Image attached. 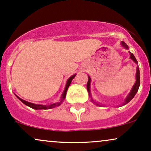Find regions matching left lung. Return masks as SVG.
Wrapping results in <instances>:
<instances>
[{
    "mask_svg": "<svg viewBox=\"0 0 151 151\" xmlns=\"http://www.w3.org/2000/svg\"><path fill=\"white\" fill-rule=\"evenodd\" d=\"M121 45H122V47H124L125 49L128 50L129 49V47H128L127 45L125 43V42L122 41V42H121ZM129 54H130V59H132V60L134 61V62L136 63L137 64H138V62H137V59H136L135 57L134 56V55L132 53H131L129 52ZM90 83H91V78L90 77V76H88V82H87V91H88V93H89V95H90L91 96V93H90ZM139 86H140V73H139V66H137V73H136V82L134 83V85H133L131 91H130L129 94H128L127 98L125 99V100H124V101L123 102V104H122V105H125V104H127V103H129V102L131 101L132 99L134 98V96L136 95V94H137V91H138L139 88ZM92 101L93 102V103H94L96 104V105L97 106H101L99 105V104L96 103V102H95L94 101V100L92 99Z\"/></svg>",
    "mask_w": 151,
    "mask_h": 151,
    "instance_id": "obj_1",
    "label": "left lung"
}]
</instances>
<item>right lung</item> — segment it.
Returning a JSON list of instances; mask_svg holds the SVG:
<instances>
[{
	"label": "right lung",
	"mask_w": 151,
	"mask_h": 151,
	"mask_svg": "<svg viewBox=\"0 0 151 151\" xmlns=\"http://www.w3.org/2000/svg\"><path fill=\"white\" fill-rule=\"evenodd\" d=\"M76 76V74H74L73 76H70V77L68 78V81H67V83L66 84V86H65V89L64 90V92H63V94L62 95H61V99H60V101L59 102H57V103H55V104H50V105H41V104H33V103H31V102H28L27 101H24V100L22 99L19 98V96H17L16 95L17 97L21 101L22 103L25 104V105L28 106L32 108L33 109H36V110H40V109H53V108L55 107H57V106H59V105H61V104L62 103V101H64L65 97H66V92L67 90H68V87H69V85L70 84V83H71L72 80L75 78V76Z\"/></svg>",
	"instance_id": "right-lung-1"
}]
</instances>
